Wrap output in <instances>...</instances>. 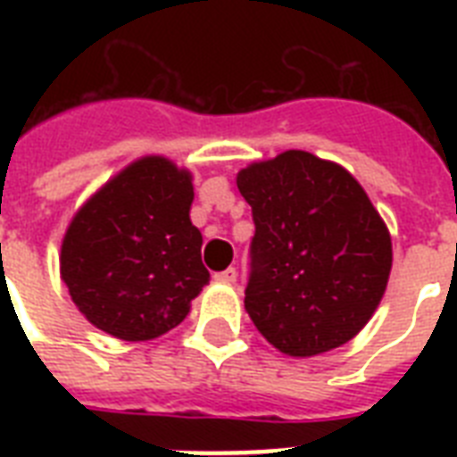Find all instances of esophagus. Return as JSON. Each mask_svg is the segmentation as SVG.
Masks as SVG:
<instances>
[{
  "mask_svg": "<svg viewBox=\"0 0 457 457\" xmlns=\"http://www.w3.org/2000/svg\"><path fill=\"white\" fill-rule=\"evenodd\" d=\"M213 279H215V282H220V285H235V282H237V270H235V268H228V270L215 272Z\"/></svg>",
  "mask_w": 457,
  "mask_h": 457,
  "instance_id": "1",
  "label": "esophagus"
}]
</instances>
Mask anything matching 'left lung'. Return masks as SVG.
<instances>
[{
    "label": "left lung",
    "instance_id": "8db88e82",
    "mask_svg": "<svg viewBox=\"0 0 457 457\" xmlns=\"http://www.w3.org/2000/svg\"><path fill=\"white\" fill-rule=\"evenodd\" d=\"M237 187L256 225L244 305L258 332L294 358L353 339L391 272L389 229L358 179L292 149L246 165Z\"/></svg>",
    "mask_w": 457,
    "mask_h": 457
}]
</instances>
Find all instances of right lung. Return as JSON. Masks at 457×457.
Instances as JSON below:
<instances>
[{
  "instance_id": "1",
  "label": "right lung",
  "mask_w": 457,
  "mask_h": 457,
  "mask_svg": "<svg viewBox=\"0 0 457 457\" xmlns=\"http://www.w3.org/2000/svg\"><path fill=\"white\" fill-rule=\"evenodd\" d=\"M192 201V172L145 156L73 215L61 244V279L92 325L116 339L149 341L187 318L211 278L189 220Z\"/></svg>"
}]
</instances>
